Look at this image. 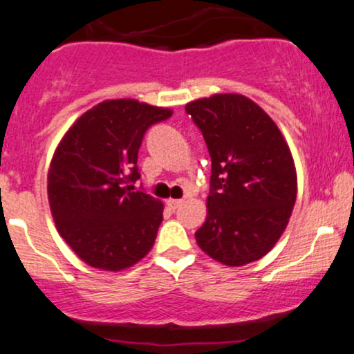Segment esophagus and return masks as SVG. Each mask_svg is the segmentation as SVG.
Listing matches in <instances>:
<instances>
[{
	"label": "esophagus",
	"instance_id": "1",
	"mask_svg": "<svg viewBox=\"0 0 354 354\" xmlns=\"http://www.w3.org/2000/svg\"><path fill=\"white\" fill-rule=\"evenodd\" d=\"M166 205H168L169 209H176L183 205V200H168V201H166Z\"/></svg>",
	"mask_w": 354,
	"mask_h": 354
}]
</instances>
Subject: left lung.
I'll return each instance as SVG.
<instances>
[{
	"label": "left lung",
	"mask_w": 354,
	"mask_h": 354,
	"mask_svg": "<svg viewBox=\"0 0 354 354\" xmlns=\"http://www.w3.org/2000/svg\"><path fill=\"white\" fill-rule=\"evenodd\" d=\"M211 156L208 216L198 246L226 266L263 258L290 221L296 171L274 121L241 95L186 104Z\"/></svg>",
	"instance_id": "left-lung-1"
}]
</instances>
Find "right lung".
Listing matches in <instances>:
<instances>
[{
    "label": "right lung",
    "mask_w": 354,
    "mask_h": 354,
    "mask_svg": "<svg viewBox=\"0 0 354 354\" xmlns=\"http://www.w3.org/2000/svg\"><path fill=\"white\" fill-rule=\"evenodd\" d=\"M171 115L136 100L103 101L61 140L48 198L59 234L89 266L124 270L153 248L163 203L135 189L138 151L146 131Z\"/></svg>",
    "instance_id": "add662e5"
}]
</instances>
